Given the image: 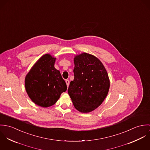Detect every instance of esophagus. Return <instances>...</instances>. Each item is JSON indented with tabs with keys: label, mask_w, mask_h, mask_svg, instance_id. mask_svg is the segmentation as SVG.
<instances>
[{
	"label": "esophagus",
	"mask_w": 150,
	"mask_h": 150,
	"mask_svg": "<svg viewBox=\"0 0 150 150\" xmlns=\"http://www.w3.org/2000/svg\"><path fill=\"white\" fill-rule=\"evenodd\" d=\"M65 82H66V83L67 86L68 87L69 86V80H65Z\"/></svg>",
	"instance_id": "1"
}]
</instances>
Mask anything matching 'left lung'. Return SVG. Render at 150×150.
<instances>
[{"mask_svg": "<svg viewBox=\"0 0 150 150\" xmlns=\"http://www.w3.org/2000/svg\"><path fill=\"white\" fill-rule=\"evenodd\" d=\"M74 64V78L70 83L68 93L78 111L89 112L107 96L110 88L107 71L98 58L86 52L76 55Z\"/></svg>", "mask_w": 150, "mask_h": 150, "instance_id": "8db88e82", "label": "left lung"}]
</instances>
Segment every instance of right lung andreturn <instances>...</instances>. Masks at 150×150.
I'll return each instance as SVG.
<instances>
[{"label":"right lung","instance_id":"obj_1","mask_svg":"<svg viewBox=\"0 0 150 150\" xmlns=\"http://www.w3.org/2000/svg\"><path fill=\"white\" fill-rule=\"evenodd\" d=\"M55 59L50 54L44 55L25 77V86L29 97L41 107L54 105L67 89L60 71L54 67Z\"/></svg>","mask_w":150,"mask_h":150}]
</instances>
